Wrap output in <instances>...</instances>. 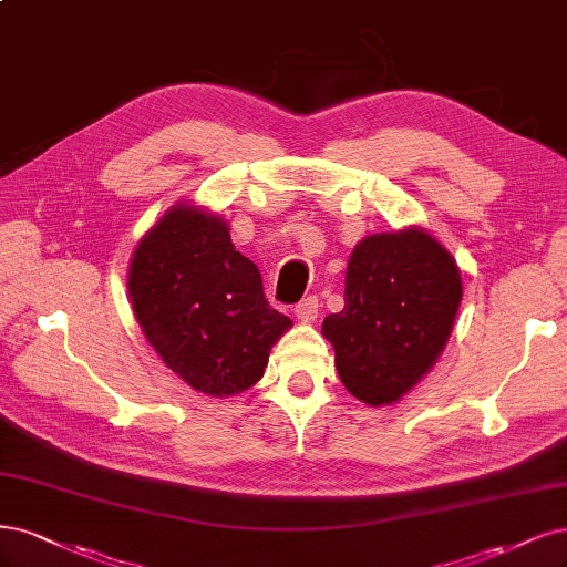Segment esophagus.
Segmentation results:
<instances>
[{"label": "esophagus", "instance_id": "1", "mask_svg": "<svg viewBox=\"0 0 567 567\" xmlns=\"http://www.w3.org/2000/svg\"><path fill=\"white\" fill-rule=\"evenodd\" d=\"M319 317V300L311 296V298H305L302 302L296 305V319L302 321V323H315V319Z\"/></svg>", "mask_w": 567, "mask_h": 567}]
</instances>
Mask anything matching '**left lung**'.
I'll return each mask as SVG.
<instances>
[{"label": "left lung", "instance_id": "1", "mask_svg": "<svg viewBox=\"0 0 567 567\" xmlns=\"http://www.w3.org/2000/svg\"><path fill=\"white\" fill-rule=\"evenodd\" d=\"M462 292L455 258L426 229L361 239L347 262L344 309L321 326L347 392L370 408L401 401L439 361Z\"/></svg>", "mask_w": 567, "mask_h": 567}]
</instances>
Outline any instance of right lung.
<instances>
[{
    "instance_id": "right-lung-1",
    "label": "right lung",
    "mask_w": 567,
    "mask_h": 567,
    "mask_svg": "<svg viewBox=\"0 0 567 567\" xmlns=\"http://www.w3.org/2000/svg\"><path fill=\"white\" fill-rule=\"evenodd\" d=\"M126 288L166 368L213 399L248 392L292 326L269 307L260 271L234 248L227 220L189 199L143 234Z\"/></svg>"
}]
</instances>
